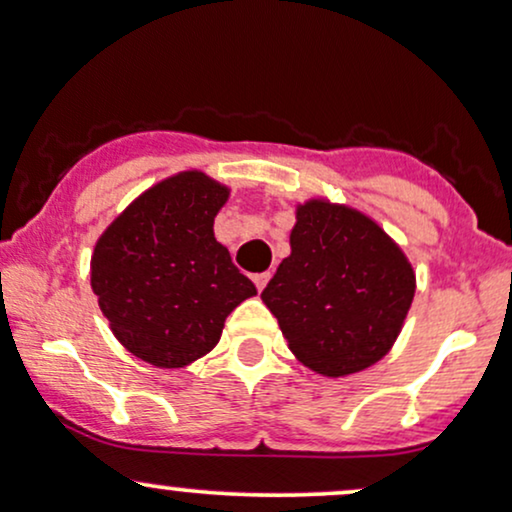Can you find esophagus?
Instances as JSON below:
<instances>
[{"mask_svg":"<svg viewBox=\"0 0 512 512\" xmlns=\"http://www.w3.org/2000/svg\"><path fill=\"white\" fill-rule=\"evenodd\" d=\"M268 282H270V273H256L254 275V285L258 287V292H263Z\"/></svg>","mask_w":512,"mask_h":512,"instance_id":"1","label":"esophagus"}]
</instances>
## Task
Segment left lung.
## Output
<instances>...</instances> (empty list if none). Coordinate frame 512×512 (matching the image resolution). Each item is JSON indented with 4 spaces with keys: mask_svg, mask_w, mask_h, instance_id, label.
Listing matches in <instances>:
<instances>
[{
    "mask_svg": "<svg viewBox=\"0 0 512 512\" xmlns=\"http://www.w3.org/2000/svg\"><path fill=\"white\" fill-rule=\"evenodd\" d=\"M282 258L261 299L289 351L323 377H346L387 356L415 296V270L370 216L346 204H296Z\"/></svg>",
    "mask_w": 512,
    "mask_h": 512,
    "instance_id": "8db88e82",
    "label": "left lung"
}]
</instances>
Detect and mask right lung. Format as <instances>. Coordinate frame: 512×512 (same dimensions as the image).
<instances>
[{
	"label": "right lung",
	"mask_w": 512,
	"mask_h": 512,
	"mask_svg": "<svg viewBox=\"0 0 512 512\" xmlns=\"http://www.w3.org/2000/svg\"><path fill=\"white\" fill-rule=\"evenodd\" d=\"M230 187L182 170L142 192L94 244L92 289L113 337L156 368L206 356L256 294L213 235Z\"/></svg>",
	"instance_id": "add662e5"
}]
</instances>
